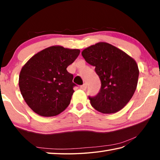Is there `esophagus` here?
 Instances as JSON below:
<instances>
[{
  "mask_svg": "<svg viewBox=\"0 0 160 160\" xmlns=\"http://www.w3.org/2000/svg\"><path fill=\"white\" fill-rule=\"evenodd\" d=\"M80 89H82V90H85L86 89H87V85H86V84L85 83V84H83L82 85H81L80 86Z\"/></svg>",
  "mask_w": 160,
  "mask_h": 160,
  "instance_id": "obj_1",
  "label": "esophagus"
}]
</instances>
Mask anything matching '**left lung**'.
<instances>
[{
    "label": "left lung",
    "instance_id": "8db88e82",
    "mask_svg": "<svg viewBox=\"0 0 160 160\" xmlns=\"http://www.w3.org/2000/svg\"><path fill=\"white\" fill-rule=\"evenodd\" d=\"M83 58L95 67L101 88L90 104L103 113H113L126 106L136 90L138 67L134 59L118 48L105 42L84 49Z\"/></svg>",
    "mask_w": 160,
    "mask_h": 160
}]
</instances>
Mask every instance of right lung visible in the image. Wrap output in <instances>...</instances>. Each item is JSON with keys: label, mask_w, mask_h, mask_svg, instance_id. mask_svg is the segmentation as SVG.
I'll list each match as a JSON object with an SVG mask.
<instances>
[{"label": "right lung", "mask_w": 160, "mask_h": 160, "mask_svg": "<svg viewBox=\"0 0 160 160\" xmlns=\"http://www.w3.org/2000/svg\"><path fill=\"white\" fill-rule=\"evenodd\" d=\"M79 49L61 46L45 48L27 62L19 76V87L24 99L37 114L53 116L70 104L76 86L73 75L67 67L79 56Z\"/></svg>", "instance_id": "obj_1"}]
</instances>
